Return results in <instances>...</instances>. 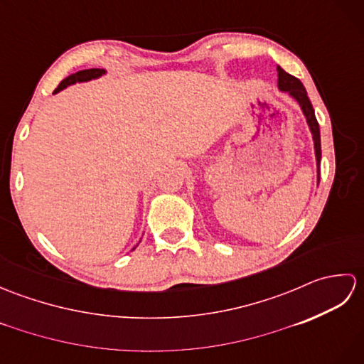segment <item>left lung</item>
Listing matches in <instances>:
<instances>
[{
	"label": "left lung",
	"mask_w": 364,
	"mask_h": 364,
	"mask_svg": "<svg viewBox=\"0 0 364 364\" xmlns=\"http://www.w3.org/2000/svg\"><path fill=\"white\" fill-rule=\"evenodd\" d=\"M278 72V90L286 92L291 98H294L300 106L301 114L305 115L308 128H310V133L313 136L314 142V154H316V167H318V184H319V166H321V131H319V123L316 120L313 105L310 98L306 95V90L304 84L297 80L296 76L286 73L282 67H277Z\"/></svg>",
	"instance_id": "left-lung-1"
}]
</instances>
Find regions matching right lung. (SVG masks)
Segmentation results:
<instances>
[{
  "label": "right lung",
  "mask_w": 364,
  "mask_h": 364,
  "mask_svg": "<svg viewBox=\"0 0 364 364\" xmlns=\"http://www.w3.org/2000/svg\"><path fill=\"white\" fill-rule=\"evenodd\" d=\"M103 75H106L105 68H89V70H80L76 73H72L70 76H67L65 80L60 81L58 89L53 92V95L59 94L60 90H64L65 87L72 86V84H75V82H87V81H92V80H98L100 76H103ZM139 242H141V241H139ZM136 247H133V250L136 249Z\"/></svg>",
  "instance_id": "add662e5"
}]
</instances>
